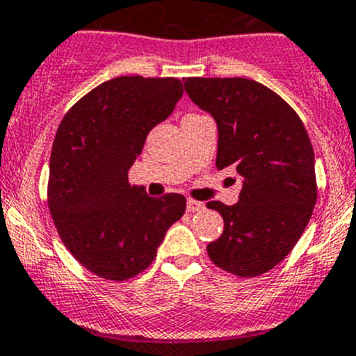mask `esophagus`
<instances>
[{
	"instance_id": "1",
	"label": "esophagus",
	"mask_w": 356,
	"mask_h": 356,
	"mask_svg": "<svg viewBox=\"0 0 356 356\" xmlns=\"http://www.w3.org/2000/svg\"><path fill=\"white\" fill-rule=\"evenodd\" d=\"M204 209V204L199 201H195V199H188L187 201V211L191 213H195V211H202Z\"/></svg>"
}]
</instances>
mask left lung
<instances>
[{"label":"left lung","mask_w":356,"mask_h":356,"mask_svg":"<svg viewBox=\"0 0 356 356\" xmlns=\"http://www.w3.org/2000/svg\"><path fill=\"white\" fill-rule=\"evenodd\" d=\"M185 90L218 127L216 168L243 178L239 201L208 202L223 232L208 245L220 269L253 277L282 262L302 236L316 202L314 152L289 103L248 79H187Z\"/></svg>","instance_id":"8db88e82"}]
</instances>
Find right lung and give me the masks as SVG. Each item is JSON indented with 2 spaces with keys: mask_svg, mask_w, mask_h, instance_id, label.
I'll return each mask as SVG.
<instances>
[{
  "mask_svg": "<svg viewBox=\"0 0 356 356\" xmlns=\"http://www.w3.org/2000/svg\"><path fill=\"white\" fill-rule=\"evenodd\" d=\"M184 94L178 79L118 76L64 115L50 154L49 208L64 246L96 276L125 282L157 257L187 199H155L127 171Z\"/></svg>",
  "mask_w": 356,
  "mask_h": 356,
  "instance_id": "right-lung-1",
  "label": "right lung"
}]
</instances>
